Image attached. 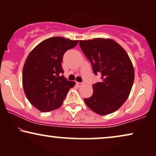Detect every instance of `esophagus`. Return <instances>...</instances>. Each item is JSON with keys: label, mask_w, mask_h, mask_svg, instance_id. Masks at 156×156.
<instances>
[{"label": "esophagus", "mask_w": 156, "mask_h": 156, "mask_svg": "<svg viewBox=\"0 0 156 156\" xmlns=\"http://www.w3.org/2000/svg\"><path fill=\"white\" fill-rule=\"evenodd\" d=\"M76 84H78L79 86H82V85L83 84L82 82H76Z\"/></svg>", "instance_id": "obj_1"}]
</instances>
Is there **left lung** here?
<instances>
[{"label": "left lung", "instance_id": "1", "mask_svg": "<svg viewBox=\"0 0 156 156\" xmlns=\"http://www.w3.org/2000/svg\"><path fill=\"white\" fill-rule=\"evenodd\" d=\"M80 45L101 81L93 84V94L84 99L89 108L99 115L118 110L126 101L134 81V68L127 52L114 40H80Z\"/></svg>", "mask_w": 156, "mask_h": 156}]
</instances>
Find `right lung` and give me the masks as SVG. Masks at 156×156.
Here are the masks:
<instances>
[{
    "instance_id": "1",
    "label": "right lung",
    "mask_w": 156,
    "mask_h": 156,
    "mask_svg": "<svg viewBox=\"0 0 156 156\" xmlns=\"http://www.w3.org/2000/svg\"><path fill=\"white\" fill-rule=\"evenodd\" d=\"M79 40L53 37L38 44L30 52L23 69V86L30 104L42 112L60 107L69 89L75 82L68 81L62 62L66 51Z\"/></svg>"
}]
</instances>
